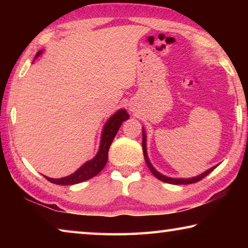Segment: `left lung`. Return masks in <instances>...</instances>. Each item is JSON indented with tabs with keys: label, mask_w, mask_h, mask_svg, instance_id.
Instances as JSON below:
<instances>
[{
	"label": "left lung",
	"mask_w": 248,
	"mask_h": 248,
	"mask_svg": "<svg viewBox=\"0 0 248 248\" xmlns=\"http://www.w3.org/2000/svg\"><path fill=\"white\" fill-rule=\"evenodd\" d=\"M142 131H143V132H142V149H143V154H144L145 163H146V165H148L149 170L152 171V174L155 176V177L158 178L159 180H162V182L167 183V184H173V185L194 184V183L199 182V180L204 178L205 176L209 175L217 166H217H213V167H211V169H209L208 170H205L204 173L200 174L198 176H196V177H192V178H170V177H167V176L162 175L161 173H158V171L154 169V167L152 166V164H151L150 159L148 157V153H146V136H145V131H144V130H142Z\"/></svg>",
	"instance_id": "obj_1"
}]
</instances>
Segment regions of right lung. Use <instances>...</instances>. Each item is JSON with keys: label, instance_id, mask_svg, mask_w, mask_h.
<instances>
[{"label": "right lung", "instance_id": "1", "mask_svg": "<svg viewBox=\"0 0 248 248\" xmlns=\"http://www.w3.org/2000/svg\"><path fill=\"white\" fill-rule=\"evenodd\" d=\"M41 53H43V51L40 50V51L37 52L36 58ZM127 119H129V115L128 112L125 111V109H119L116 114L112 115L110 118L107 120V123L103 129L102 138H100L99 150L97 154H96V156L93 159H91V161L86 162L85 164H83L75 173L62 178H50L47 177V176H45V177L47 178L50 183L57 185H74L85 182V180L94 177V176L97 175L99 171L104 169L105 165H106L108 159L109 146H110L112 140H114L117 132H118L121 124Z\"/></svg>", "mask_w": 248, "mask_h": 248}]
</instances>
